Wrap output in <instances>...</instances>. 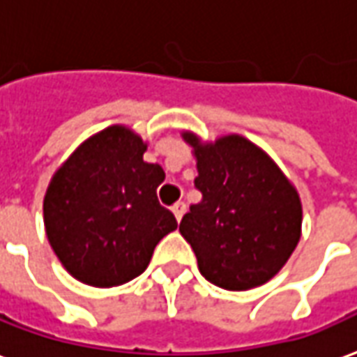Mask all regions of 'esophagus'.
Instances as JSON below:
<instances>
[{
	"label": "esophagus",
	"instance_id": "obj_1",
	"mask_svg": "<svg viewBox=\"0 0 357 357\" xmlns=\"http://www.w3.org/2000/svg\"><path fill=\"white\" fill-rule=\"evenodd\" d=\"M185 211H187V204L183 203V201H178V203L172 206V213H174V216H176V220H178V222L183 218Z\"/></svg>",
	"mask_w": 357,
	"mask_h": 357
}]
</instances>
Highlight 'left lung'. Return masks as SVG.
<instances>
[{"mask_svg": "<svg viewBox=\"0 0 357 357\" xmlns=\"http://www.w3.org/2000/svg\"><path fill=\"white\" fill-rule=\"evenodd\" d=\"M197 160L203 199L189 206L179 231L208 282L231 291L268 282L301 238L298 189L268 154L241 135L203 143L183 131Z\"/></svg>", "mask_w": 357, "mask_h": 357, "instance_id": "left-lung-1", "label": "left lung"}]
</instances>
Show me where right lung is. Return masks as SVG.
Listing matches in <instances>:
<instances>
[{
  "instance_id": "obj_1",
  "label": "right lung",
  "mask_w": 357,
  "mask_h": 357,
  "mask_svg": "<svg viewBox=\"0 0 357 357\" xmlns=\"http://www.w3.org/2000/svg\"><path fill=\"white\" fill-rule=\"evenodd\" d=\"M144 151L133 129L109 126L79 144L50 179L46 236L79 282L112 288L133 280L156 243L178 228L156 197L166 174L143 160Z\"/></svg>"
}]
</instances>
